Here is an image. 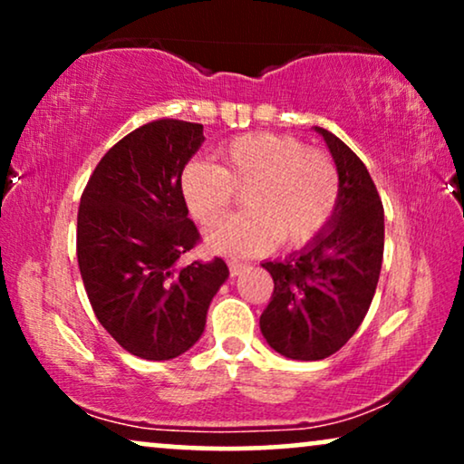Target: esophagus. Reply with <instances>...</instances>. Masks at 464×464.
<instances>
[{
	"mask_svg": "<svg viewBox=\"0 0 464 464\" xmlns=\"http://www.w3.org/2000/svg\"><path fill=\"white\" fill-rule=\"evenodd\" d=\"M227 266H230V275L232 276L243 275V272L246 270V264H243V262H227Z\"/></svg>",
	"mask_w": 464,
	"mask_h": 464,
	"instance_id": "esophagus-1",
	"label": "esophagus"
}]
</instances>
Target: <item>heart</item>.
Here are the masks:
<instances>
[{
    "instance_id": "1",
    "label": "heart",
    "mask_w": 464,
    "mask_h": 464,
    "mask_svg": "<svg viewBox=\"0 0 464 464\" xmlns=\"http://www.w3.org/2000/svg\"><path fill=\"white\" fill-rule=\"evenodd\" d=\"M219 164L194 160L183 169L179 189L188 211L213 226L243 192L245 213L207 234V246L224 256H256L281 240L302 246L319 237L340 202V173L319 150L287 135L257 132L226 143Z\"/></svg>"
}]
</instances>
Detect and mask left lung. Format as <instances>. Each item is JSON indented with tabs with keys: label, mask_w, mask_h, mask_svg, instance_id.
I'll return each instance as SVG.
<instances>
[{
	"label": "left lung",
	"mask_w": 464,
	"mask_h": 464,
	"mask_svg": "<svg viewBox=\"0 0 464 464\" xmlns=\"http://www.w3.org/2000/svg\"><path fill=\"white\" fill-rule=\"evenodd\" d=\"M314 130L338 167V208L300 251L262 264L275 291L259 329L270 348L297 361L327 359L353 338L376 294L384 253V208L365 164L334 132Z\"/></svg>",
	"instance_id": "1"
}]
</instances>
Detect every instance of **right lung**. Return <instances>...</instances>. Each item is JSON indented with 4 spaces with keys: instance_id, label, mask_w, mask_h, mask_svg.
Masks as SVG:
<instances>
[{
    "instance_id": "right-lung-1",
    "label": "right lung",
    "mask_w": 464,
    "mask_h": 464,
    "mask_svg": "<svg viewBox=\"0 0 464 464\" xmlns=\"http://www.w3.org/2000/svg\"><path fill=\"white\" fill-rule=\"evenodd\" d=\"M202 141V124L139 126L101 158L80 200L78 264L88 300L107 334L148 361L175 359L200 340L230 275L221 257L181 264L200 234L179 179Z\"/></svg>"
}]
</instances>
